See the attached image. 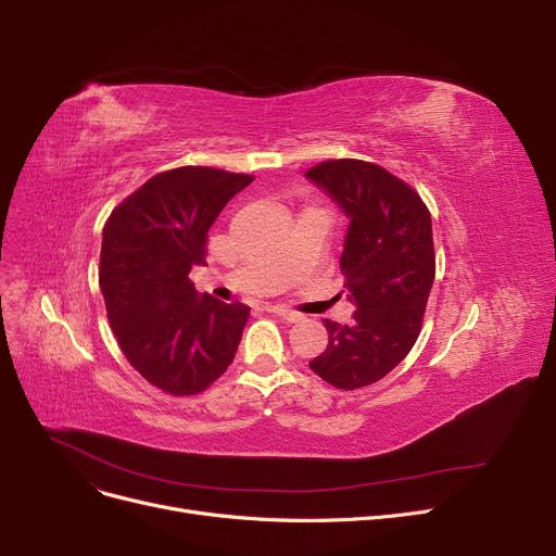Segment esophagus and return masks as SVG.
<instances>
[{
  "label": "esophagus",
  "mask_w": 556,
  "mask_h": 556,
  "mask_svg": "<svg viewBox=\"0 0 556 556\" xmlns=\"http://www.w3.org/2000/svg\"><path fill=\"white\" fill-rule=\"evenodd\" d=\"M266 311L279 315L281 319H286V323H300V319H302V313L290 311V308H286V306H266Z\"/></svg>",
  "instance_id": "obj_1"
}]
</instances>
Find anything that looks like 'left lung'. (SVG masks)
Masks as SVG:
<instances>
[{
    "mask_svg": "<svg viewBox=\"0 0 556 556\" xmlns=\"http://www.w3.org/2000/svg\"><path fill=\"white\" fill-rule=\"evenodd\" d=\"M349 218L340 273L354 323L325 319L329 344L308 367L340 390L381 381L419 338L434 281L430 212L383 166L329 160L306 170Z\"/></svg>",
    "mask_w": 556,
    "mask_h": 556,
    "instance_id": "8db88e82",
    "label": "left lung"
}]
</instances>
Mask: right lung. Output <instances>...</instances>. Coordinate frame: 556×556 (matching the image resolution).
I'll use <instances>...</instances> for the list:
<instances>
[{
    "mask_svg": "<svg viewBox=\"0 0 556 556\" xmlns=\"http://www.w3.org/2000/svg\"><path fill=\"white\" fill-rule=\"evenodd\" d=\"M254 175L210 166L164 170L116 207L101 243L99 286L116 342L151 386L189 396L231 365L250 306L198 295L207 231Z\"/></svg>",
    "mask_w": 556,
    "mask_h": 556,
    "instance_id": "add662e5",
    "label": "right lung"
}]
</instances>
